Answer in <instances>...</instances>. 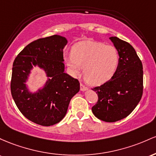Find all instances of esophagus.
<instances>
[{
    "mask_svg": "<svg viewBox=\"0 0 156 156\" xmlns=\"http://www.w3.org/2000/svg\"><path fill=\"white\" fill-rule=\"evenodd\" d=\"M80 90H81L82 91H85V90H87V87L83 85V84H80Z\"/></svg>",
    "mask_w": 156,
    "mask_h": 156,
    "instance_id": "obj_1",
    "label": "esophagus"
}]
</instances>
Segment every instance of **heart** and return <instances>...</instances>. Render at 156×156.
<instances>
[{"mask_svg": "<svg viewBox=\"0 0 156 156\" xmlns=\"http://www.w3.org/2000/svg\"><path fill=\"white\" fill-rule=\"evenodd\" d=\"M65 61L73 75H78L83 67L86 80L92 85H101L113 77L119 63L116 47L92 40H84L72 48V55Z\"/></svg>", "mask_w": 156, "mask_h": 156, "instance_id": "1", "label": "heart"}]
</instances>
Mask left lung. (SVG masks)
<instances>
[{
    "instance_id": "8db88e82",
    "label": "left lung",
    "mask_w": 156,
    "mask_h": 156,
    "mask_svg": "<svg viewBox=\"0 0 156 156\" xmlns=\"http://www.w3.org/2000/svg\"><path fill=\"white\" fill-rule=\"evenodd\" d=\"M119 54L116 73L103 85L92 88L98 101L92 108L99 119L114 122L130 115L143 93V67L133 47L117 37H110Z\"/></svg>"
}]
</instances>
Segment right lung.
<instances>
[{
    "instance_id": "1",
    "label": "right lung",
    "mask_w": 156,
    "mask_h": 156,
    "mask_svg": "<svg viewBox=\"0 0 156 156\" xmlns=\"http://www.w3.org/2000/svg\"><path fill=\"white\" fill-rule=\"evenodd\" d=\"M65 37L52 35L31 42L13 62L11 93L21 113L34 123L51 126L66 116L71 98L80 90V83L65 73ZM43 69L47 80L41 89L31 92L27 81L34 67Z\"/></svg>"
}]
</instances>
